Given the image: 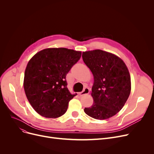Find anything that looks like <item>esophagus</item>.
<instances>
[{
	"label": "esophagus",
	"mask_w": 154,
	"mask_h": 154,
	"mask_svg": "<svg viewBox=\"0 0 154 154\" xmlns=\"http://www.w3.org/2000/svg\"><path fill=\"white\" fill-rule=\"evenodd\" d=\"M89 92H90L89 88H88V87H86V88H85L83 90V91L79 92V95H80V96H82V95H85V94H88V93H89Z\"/></svg>",
	"instance_id": "esophagus-1"
}]
</instances>
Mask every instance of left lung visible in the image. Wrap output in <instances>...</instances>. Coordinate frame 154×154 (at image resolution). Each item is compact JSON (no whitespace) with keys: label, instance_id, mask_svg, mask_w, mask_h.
<instances>
[{"label":"left lung","instance_id":"8db88e82","mask_svg":"<svg viewBox=\"0 0 154 154\" xmlns=\"http://www.w3.org/2000/svg\"><path fill=\"white\" fill-rule=\"evenodd\" d=\"M82 59L94 79V103L84 112L95 119L110 118L122 109L131 94V75L126 65L119 57L102 50L84 52Z\"/></svg>","mask_w":154,"mask_h":154}]
</instances>
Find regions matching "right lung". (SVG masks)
I'll return each mask as SVG.
<instances>
[{"mask_svg":"<svg viewBox=\"0 0 154 154\" xmlns=\"http://www.w3.org/2000/svg\"><path fill=\"white\" fill-rule=\"evenodd\" d=\"M82 52L66 48H45L29 60L23 88L32 107L46 118H57L66 112L75 95L67 87L66 75L81 57Z\"/></svg>","mask_w":154,"mask_h":154,"instance_id":"add662e5","label":"right lung"}]
</instances>
